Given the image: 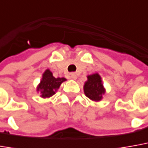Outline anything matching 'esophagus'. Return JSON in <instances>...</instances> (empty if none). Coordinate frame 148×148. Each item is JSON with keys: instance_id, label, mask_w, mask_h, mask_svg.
I'll list each match as a JSON object with an SVG mask.
<instances>
[{"instance_id": "34e87169", "label": "esophagus", "mask_w": 148, "mask_h": 148, "mask_svg": "<svg viewBox=\"0 0 148 148\" xmlns=\"http://www.w3.org/2000/svg\"><path fill=\"white\" fill-rule=\"evenodd\" d=\"M70 78H71V79H73V80H75L77 78V76H76L75 74H70Z\"/></svg>"}]
</instances>
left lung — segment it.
Returning a JSON list of instances; mask_svg holds the SVG:
<instances>
[{
	"label": "left lung",
	"instance_id": "1",
	"mask_svg": "<svg viewBox=\"0 0 148 148\" xmlns=\"http://www.w3.org/2000/svg\"><path fill=\"white\" fill-rule=\"evenodd\" d=\"M83 90L86 96L92 101H100L105 94V88L103 87L100 75L97 73L87 75V80L84 83Z\"/></svg>",
	"mask_w": 148,
	"mask_h": 148
}]
</instances>
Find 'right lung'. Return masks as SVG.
I'll use <instances>...</instances> for the list:
<instances>
[{"instance_id":"1","label":"right lung","mask_w":148,"mask_h":148,"mask_svg":"<svg viewBox=\"0 0 148 148\" xmlns=\"http://www.w3.org/2000/svg\"><path fill=\"white\" fill-rule=\"evenodd\" d=\"M65 81L66 78H55L50 70L47 69L42 75V79L36 87V91L40 92L42 98H49L57 92L61 83Z\"/></svg>"}]
</instances>
